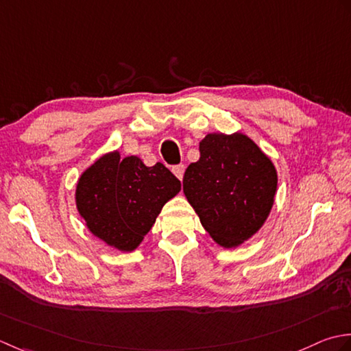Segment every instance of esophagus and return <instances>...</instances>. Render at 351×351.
Here are the masks:
<instances>
[{
  "mask_svg": "<svg viewBox=\"0 0 351 351\" xmlns=\"http://www.w3.org/2000/svg\"><path fill=\"white\" fill-rule=\"evenodd\" d=\"M173 173L178 178V180H182L183 174H184V165H176V167H173Z\"/></svg>",
  "mask_w": 351,
  "mask_h": 351,
  "instance_id": "esophagus-1",
  "label": "esophagus"
}]
</instances>
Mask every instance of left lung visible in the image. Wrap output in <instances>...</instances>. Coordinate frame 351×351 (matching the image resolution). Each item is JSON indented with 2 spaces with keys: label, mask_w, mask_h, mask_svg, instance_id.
Masks as SVG:
<instances>
[{
  "label": "left lung",
  "mask_w": 351,
  "mask_h": 351,
  "mask_svg": "<svg viewBox=\"0 0 351 351\" xmlns=\"http://www.w3.org/2000/svg\"><path fill=\"white\" fill-rule=\"evenodd\" d=\"M277 171L247 134L209 133L186 168L183 192L204 230L224 248L252 238L274 204Z\"/></svg>",
  "instance_id": "8db88e82"
}]
</instances>
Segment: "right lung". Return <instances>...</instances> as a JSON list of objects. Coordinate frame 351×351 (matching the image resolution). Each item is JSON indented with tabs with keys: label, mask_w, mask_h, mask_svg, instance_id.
Masks as SVG:
<instances>
[{
	"label": "right lung",
	"mask_w": 351,
	"mask_h": 351,
	"mask_svg": "<svg viewBox=\"0 0 351 351\" xmlns=\"http://www.w3.org/2000/svg\"><path fill=\"white\" fill-rule=\"evenodd\" d=\"M180 189V180L160 162L147 167L138 156L121 159L112 152L78 178L75 204L92 234L119 252H133Z\"/></svg>",
	"instance_id": "1"
}]
</instances>
